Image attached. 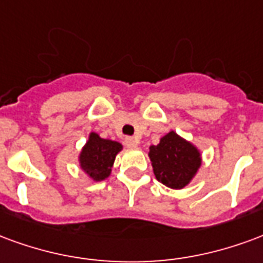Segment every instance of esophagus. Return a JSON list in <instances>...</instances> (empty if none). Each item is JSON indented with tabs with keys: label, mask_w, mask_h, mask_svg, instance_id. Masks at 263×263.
Segmentation results:
<instances>
[{
	"label": "esophagus",
	"mask_w": 263,
	"mask_h": 263,
	"mask_svg": "<svg viewBox=\"0 0 263 263\" xmlns=\"http://www.w3.org/2000/svg\"><path fill=\"white\" fill-rule=\"evenodd\" d=\"M124 144L127 145L129 148H137V145H139V140L134 139V137H126V139H124Z\"/></svg>",
	"instance_id": "34e87169"
}]
</instances>
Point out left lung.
<instances>
[{
    "instance_id": "left-lung-1",
    "label": "left lung",
    "mask_w": 263,
    "mask_h": 263,
    "mask_svg": "<svg viewBox=\"0 0 263 263\" xmlns=\"http://www.w3.org/2000/svg\"><path fill=\"white\" fill-rule=\"evenodd\" d=\"M148 157L157 181L171 189L187 186L202 166L200 150L174 130L150 145Z\"/></svg>"
}]
</instances>
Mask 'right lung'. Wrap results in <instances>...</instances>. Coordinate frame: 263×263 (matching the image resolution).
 I'll return each instance as SVG.
<instances>
[{"instance_id":"obj_1","label":"right lung","mask_w":263,"mask_h":263,"mask_svg":"<svg viewBox=\"0 0 263 263\" xmlns=\"http://www.w3.org/2000/svg\"><path fill=\"white\" fill-rule=\"evenodd\" d=\"M122 150L123 145L120 143L102 139L99 134L92 132L78 154V164L89 179L93 182L105 181L112 174L115 158Z\"/></svg>"}]
</instances>
